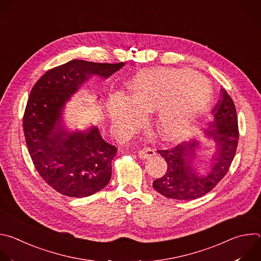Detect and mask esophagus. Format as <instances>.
Here are the masks:
<instances>
[{
	"label": "esophagus",
	"instance_id": "esophagus-1",
	"mask_svg": "<svg viewBox=\"0 0 261 261\" xmlns=\"http://www.w3.org/2000/svg\"><path fill=\"white\" fill-rule=\"evenodd\" d=\"M138 155L140 158L142 159H145L147 157H151V156H154L155 155V150L152 147H144L142 148V150L138 151Z\"/></svg>",
	"mask_w": 261,
	"mask_h": 261
}]
</instances>
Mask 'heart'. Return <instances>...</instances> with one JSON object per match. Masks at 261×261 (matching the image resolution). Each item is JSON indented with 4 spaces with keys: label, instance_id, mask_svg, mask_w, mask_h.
<instances>
[{
    "label": "heart",
    "instance_id": "1",
    "mask_svg": "<svg viewBox=\"0 0 261 261\" xmlns=\"http://www.w3.org/2000/svg\"><path fill=\"white\" fill-rule=\"evenodd\" d=\"M134 95L117 92L108 102L118 132H131L157 109L155 127L163 139L187 132L210 100L207 84L189 70L157 68L139 72L133 80Z\"/></svg>",
    "mask_w": 261,
    "mask_h": 261
}]
</instances>
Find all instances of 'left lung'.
I'll return each mask as SVG.
<instances>
[{
	"instance_id": "1",
	"label": "left lung",
	"mask_w": 261,
	"mask_h": 261,
	"mask_svg": "<svg viewBox=\"0 0 261 261\" xmlns=\"http://www.w3.org/2000/svg\"><path fill=\"white\" fill-rule=\"evenodd\" d=\"M220 96L212 110L214 129L205 131V135L213 138L217 145L213 158L216 162L211 172L203 176L196 172L194 159L199 141L195 139L158 150L167 163L165 174L153 182L154 189L161 195L177 200L199 198L213 190L228 172L238 147L239 125L236 105L224 88L220 90Z\"/></svg>"
}]
</instances>
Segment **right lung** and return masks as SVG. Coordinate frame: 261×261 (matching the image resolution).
<instances>
[{"label":"right lung","instance_id":"1","mask_svg":"<svg viewBox=\"0 0 261 261\" xmlns=\"http://www.w3.org/2000/svg\"><path fill=\"white\" fill-rule=\"evenodd\" d=\"M124 65L72 60L48 70L30 93L22 123L28 150L40 176L62 195L82 198L102 190L118 151L96 127L66 131L61 123L63 107L90 76L108 79Z\"/></svg>","mask_w":261,"mask_h":261}]
</instances>
